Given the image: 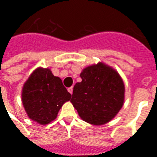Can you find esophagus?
<instances>
[{"label": "esophagus", "instance_id": "34e87169", "mask_svg": "<svg viewBox=\"0 0 157 157\" xmlns=\"http://www.w3.org/2000/svg\"><path fill=\"white\" fill-rule=\"evenodd\" d=\"M68 92L71 93V94H72V92H73V87L72 86H71V87H69L68 88Z\"/></svg>", "mask_w": 157, "mask_h": 157}]
</instances>
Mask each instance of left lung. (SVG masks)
Wrapping results in <instances>:
<instances>
[{
	"mask_svg": "<svg viewBox=\"0 0 157 157\" xmlns=\"http://www.w3.org/2000/svg\"><path fill=\"white\" fill-rule=\"evenodd\" d=\"M73 88L71 102L79 116L93 125L105 124L122 109L124 84L114 69L103 63L86 67Z\"/></svg>",
	"mask_w": 157,
	"mask_h": 157,
	"instance_id": "1",
	"label": "left lung"
}]
</instances>
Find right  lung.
<instances>
[{"label":"right lung","mask_w":157,"mask_h":157,"mask_svg":"<svg viewBox=\"0 0 157 157\" xmlns=\"http://www.w3.org/2000/svg\"><path fill=\"white\" fill-rule=\"evenodd\" d=\"M61 79L55 76L48 68L36 69L24 83L22 101L30 119L47 124L56 118L62 105L70 101Z\"/></svg>","instance_id":"add662e5"}]
</instances>
